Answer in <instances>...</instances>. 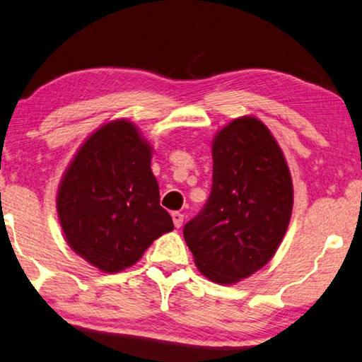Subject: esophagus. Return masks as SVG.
<instances>
[{
    "mask_svg": "<svg viewBox=\"0 0 362 362\" xmlns=\"http://www.w3.org/2000/svg\"><path fill=\"white\" fill-rule=\"evenodd\" d=\"M171 218H173V223L176 228H181L182 218H185V216H182V214H180V212H173L171 214Z\"/></svg>",
    "mask_w": 362,
    "mask_h": 362,
    "instance_id": "esophagus-1",
    "label": "esophagus"
}]
</instances>
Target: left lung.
Masks as SVG:
<instances>
[{"label": "left lung", "mask_w": 362, "mask_h": 362, "mask_svg": "<svg viewBox=\"0 0 362 362\" xmlns=\"http://www.w3.org/2000/svg\"><path fill=\"white\" fill-rule=\"evenodd\" d=\"M214 182L185 239L204 276L233 285L274 257L293 212V180L283 150L255 116H241L212 141Z\"/></svg>", "instance_id": "8db88e82"}]
</instances>
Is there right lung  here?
Segmentation results:
<instances>
[{
	"mask_svg": "<svg viewBox=\"0 0 362 362\" xmlns=\"http://www.w3.org/2000/svg\"><path fill=\"white\" fill-rule=\"evenodd\" d=\"M153 148L129 119L92 132L66 168L57 210L66 243L103 274L134 265L173 220L160 207Z\"/></svg>",
	"mask_w": 362,
	"mask_h": 362,
	"instance_id": "1",
	"label": "right lung"
}]
</instances>
